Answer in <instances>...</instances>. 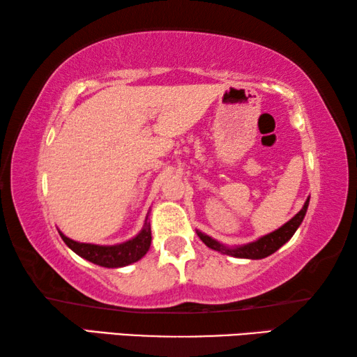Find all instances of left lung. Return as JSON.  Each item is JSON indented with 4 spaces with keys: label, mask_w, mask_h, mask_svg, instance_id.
Returning a JSON list of instances; mask_svg holds the SVG:
<instances>
[{
    "label": "left lung",
    "mask_w": 357,
    "mask_h": 357,
    "mask_svg": "<svg viewBox=\"0 0 357 357\" xmlns=\"http://www.w3.org/2000/svg\"><path fill=\"white\" fill-rule=\"evenodd\" d=\"M309 200H310V198H307L304 206H302V209L293 217L291 220H288L285 225H282L279 229H275V231L257 239L255 243H250V244H245V245H241V247H233V249H229V247H225L223 244L217 243L215 239L208 236V234H204L202 231H197V233H198V236H200L203 243L209 247V249L222 252L223 255H231V257H236V258H249V259H261V258L273 255V253L275 250H279L280 247L287 243V241L291 239V236L296 233V229L299 228L302 220H304L307 208H309Z\"/></svg>",
    "instance_id": "8db88e82"
}]
</instances>
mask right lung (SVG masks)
<instances>
[{"mask_svg":"<svg viewBox=\"0 0 357 357\" xmlns=\"http://www.w3.org/2000/svg\"><path fill=\"white\" fill-rule=\"evenodd\" d=\"M148 220V219H146ZM66 245L74 250L78 257H82L102 268H123V266L132 264L146 255L151 245V225L144 222V227L135 238L126 241L123 244L116 245H96L86 243H77L59 231Z\"/></svg>","mask_w":357,"mask_h":357,"instance_id":"right-lung-1","label":"right lung"}]
</instances>
